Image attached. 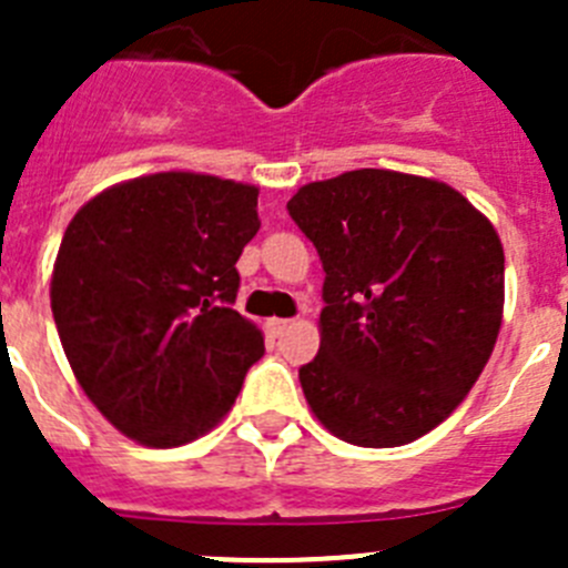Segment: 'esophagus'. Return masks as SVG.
<instances>
[{
  "label": "esophagus",
  "mask_w": 568,
  "mask_h": 568,
  "mask_svg": "<svg viewBox=\"0 0 568 568\" xmlns=\"http://www.w3.org/2000/svg\"><path fill=\"white\" fill-rule=\"evenodd\" d=\"M290 327H293V321H290V318H270L267 321V329L273 335H284Z\"/></svg>",
  "instance_id": "obj_1"
}]
</instances>
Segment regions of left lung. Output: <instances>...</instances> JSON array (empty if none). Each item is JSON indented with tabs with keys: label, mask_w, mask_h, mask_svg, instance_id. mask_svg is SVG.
<instances>
[{
	"label": "left lung",
	"mask_w": 568,
	"mask_h": 568,
	"mask_svg": "<svg viewBox=\"0 0 568 568\" xmlns=\"http://www.w3.org/2000/svg\"><path fill=\"white\" fill-rule=\"evenodd\" d=\"M287 210L327 273L321 349L298 369L315 418L373 449L435 429L498 341L495 227L449 184L373 168L304 184Z\"/></svg>",
	"instance_id": "obj_1"
}]
</instances>
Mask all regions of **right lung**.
I'll return each mask as SVG.
<instances>
[{"mask_svg":"<svg viewBox=\"0 0 568 568\" xmlns=\"http://www.w3.org/2000/svg\"><path fill=\"white\" fill-rule=\"evenodd\" d=\"M258 190L155 173L90 199L68 224L50 307L73 375L99 413L144 446H182L235 404L264 355L233 310Z\"/></svg>","mask_w":568,"mask_h":568,"instance_id":"right-lung-1","label":"right lung"}]
</instances>
